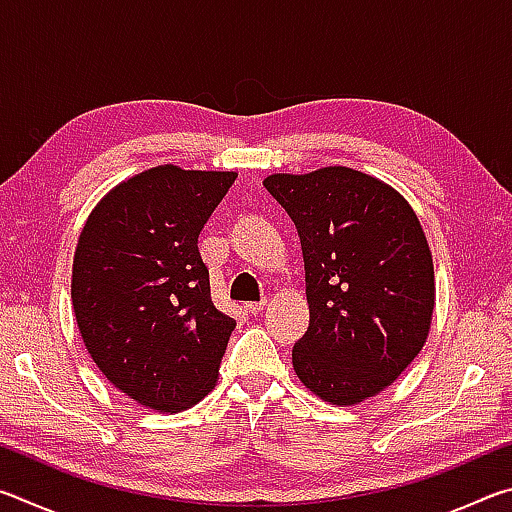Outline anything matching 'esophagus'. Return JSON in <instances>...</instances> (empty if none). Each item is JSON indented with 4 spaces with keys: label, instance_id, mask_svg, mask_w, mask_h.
Instances as JSON below:
<instances>
[{
    "label": "esophagus",
    "instance_id": "obj_1",
    "mask_svg": "<svg viewBox=\"0 0 512 512\" xmlns=\"http://www.w3.org/2000/svg\"><path fill=\"white\" fill-rule=\"evenodd\" d=\"M264 307H266V300L248 302V305H246V311H248V314H259V311H264Z\"/></svg>",
    "mask_w": 512,
    "mask_h": 512
}]
</instances>
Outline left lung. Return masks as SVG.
Returning a JSON list of instances; mask_svg holds the SVG:
<instances>
[{"label":"left lung","instance_id":"1","mask_svg":"<svg viewBox=\"0 0 512 512\" xmlns=\"http://www.w3.org/2000/svg\"><path fill=\"white\" fill-rule=\"evenodd\" d=\"M264 187L300 235L309 329L293 370L334 406L379 395L427 343L436 277L418 214L384 180L350 167L273 173Z\"/></svg>","mask_w":512,"mask_h":512}]
</instances>
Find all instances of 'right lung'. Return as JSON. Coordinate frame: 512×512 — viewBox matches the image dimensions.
I'll return each mask as SVG.
<instances>
[{"label": "right lung", "instance_id": "obj_1", "mask_svg": "<svg viewBox=\"0 0 512 512\" xmlns=\"http://www.w3.org/2000/svg\"><path fill=\"white\" fill-rule=\"evenodd\" d=\"M235 171L160 164L94 205L72 264L85 350L146 409L185 411L216 386L235 320L214 307L198 235Z\"/></svg>", "mask_w": 512, "mask_h": 512}]
</instances>
